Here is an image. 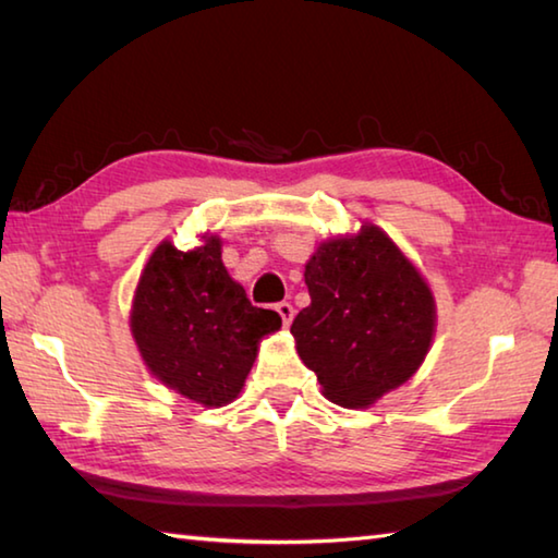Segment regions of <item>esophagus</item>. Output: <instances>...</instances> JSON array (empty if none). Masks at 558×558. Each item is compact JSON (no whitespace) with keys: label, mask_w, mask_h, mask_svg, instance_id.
<instances>
[{"label":"esophagus","mask_w":558,"mask_h":558,"mask_svg":"<svg viewBox=\"0 0 558 558\" xmlns=\"http://www.w3.org/2000/svg\"><path fill=\"white\" fill-rule=\"evenodd\" d=\"M276 310H278V315L282 317V325L288 327L292 323V317H295V310H292L290 302H278Z\"/></svg>","instance_id":"esophagus-1"}]
</instances>
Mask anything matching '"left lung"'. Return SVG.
Returning a JSON list of instances; mask_svg holds the SVG:
<instances>
[{
	"instance_id": "1",
	"label": "left lung",
	"mask_w": 558,
	"mask_h": 558,
	"mask_svg": "<svg viewBox=\"0 0 558 558\" xmlns=\"http://www.w3.org/2000/svg\"><path fill=\"white\" fill-rule=\"evenodd\" d=\"M305 286L313 302L290 332L325 399L369 409L418 372L436 335V298L379 226L364 221L319 243Z\"/></svg>"
}]
</instances>
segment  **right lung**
Instances as JSON below:
<instances>
[{"mask_svg": "<svg viewBox=\"0 0 558 558\" xmlns=\"http://www.w3.org/2000/svg\"><path fill=\"white\" fill-rule=\"evenodd\" d=\"M219 235L179 251L162 241L140 276L130 332L155 379L206 409L239 399L258 344L278 332L272 310L253 307L221 260Z\"/></svg>", "mask_w": 558, "mask_h": 558, "instance_id": "right-lung-1", "label": "right lung"}]
</instances>
